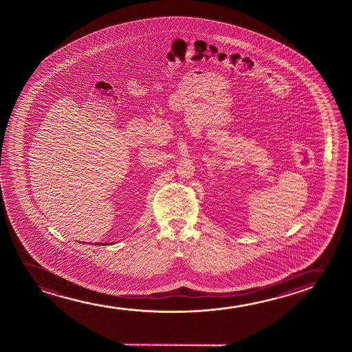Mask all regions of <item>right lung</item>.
Masks as SVG:
<instances>
[{"label":"right lung","instance_id":"obj_1","mask_svg":"<svg viewBox=\"0 0 352 352\" xmlns=\"http://www.w3.org/2000/svg\"><path fill=\"white\" fill-rule=\"evenodd\" d=\"M96 245H107V244H104V243H102V244H100V243H96Z\"/></svg>","mask_w":352,"mask_h":352}]
</instances>
